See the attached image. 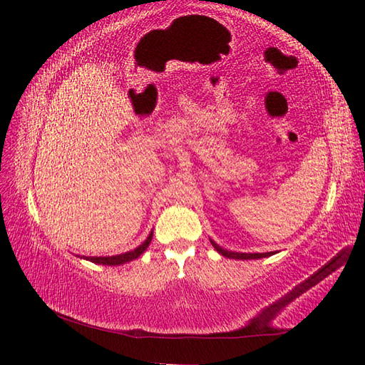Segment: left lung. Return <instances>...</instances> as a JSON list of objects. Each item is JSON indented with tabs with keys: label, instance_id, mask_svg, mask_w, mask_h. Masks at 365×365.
<instances>
[{
	"label": "left lung",
	"instance_id": "8db88e82",
	"mask_svg": "<svg viewBox=\"0 0 365 365\" xmlns=\"http://www.w3.org/2000/svg\"><path fill=\"white\" fill-rule=\"evenodd\" d=\"M213 247L216 251H218L220 254H222L224 257H229V259H238V260H247V259H262V257H268V255H273L274 252H255V254H245V252H232V251H226L222 250V247H220L218 245H216L215 242H212Z\"/></svg>",
	"mask_w": 365,
	"mask_h": 365
}]
</instances>
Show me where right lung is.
<instances>
[{"mask_svg": "<svg viewBox=\"0 0 365 365\" xmlns=\"http://www.w3.org/2000/svg\"><path fill=\"white\" fill-rule=\"evenodd\" d=\"M150 242H152V234L147 237V240L141 246H138L133 251L120 254V255H113V257H91L89 260L94 263H98V265H122V263H127L130 260L138 259L139 255H141L147 250V246L150 245Z\"/></svg>", "mask_w": 365, "mask_h": 365, "instance_id": "add662e5", "label": "right lung"}]
</instances>
